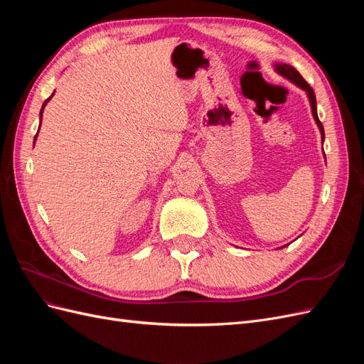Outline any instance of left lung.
<instances>
[{
	"label": "left lung",
	"instance_id": "obj_1",
	"mask_svg": "<svg viewBox=\"0 0 364 364\" xmlns=\"http://www.w3.org/2000/svg\"><path fill=\"white\" fill-rule=\"evenodd\" d=\"M273 68H274V71H277L279 75H282L284 79H287V80H290L291 83H294L297 87H301L302 91H305V94H306V97H308V102H310V106H311V114H313V118H314V121H316V124H317V127H318V130H321V135H322V144H323V139H325V132H323V126H322V123L321 121H318V117H317V107H316V95H314V91H313V87L308 85L305 80H304V77L297 73L291 65H289V63H282V62H274L273 63ZM282 247H285V246H282Z\"/></svg>",
	"mask_w": 364,
	"mask_h": 364
}]
</instances>
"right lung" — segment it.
Returning <instances> with one entry per match:
<instances>
[{"instance_id": "right-lung-1", "label": "right lung", "mask_w": 364, "mask_h": 364, "mask_svg": "<svg viewBox=\"0 0 364 364\" xmlns=\"http://www.w3.org/2000/svg\"><path fill=\"white\" fill-rule=\"evenodd\" d=\"M53 94H54V92H53ZM53 94H51V97H53ZM51 97H48V98H47V100H46V102H43V105H42V109H41V114H39V117H41V118H42V112H43V107H46V106H47V103H48V102L51 100ZM39 127H41V126H39ZM36 136H38V134H36ZM36 136H35V141H36Z\"/></svg>"}]
</instances>
